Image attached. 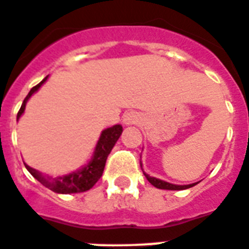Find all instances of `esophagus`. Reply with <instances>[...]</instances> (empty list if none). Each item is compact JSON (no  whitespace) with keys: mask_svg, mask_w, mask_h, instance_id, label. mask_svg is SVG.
<instances>
[{"mask_svg":"<svg viewBox=\"0 0 249 249\" xmlns=\"http://www.w3.org/2000/svg\"><path fill=\"white\" fill-rule=\"evenodd\" d=\"M124 123L126 125H131V124H138L139 120H141V116L139 114L135 111H129L124 115V118H123Z\"/></svg>","mask_w":249,"mask_h":249,"instance_id":"obj_1","label":"esophagus"}]
</instances>
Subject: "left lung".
Instances as JSON below:
<instances>
[{
    "label": "left lung",
    "mask_w": 249,
    "mask_h": 249,
    "mask_svg": "<svg viewBox=\"0 0 249 249\" xmlns=\"http://www.w3.org/2000/svg\"><path fill=\"white\" fill-rule=\"evenodd\" d=\"M142 166V164H141ZM144 173V176L147 177V179L149 181L152 185L154 186V187H157V189H162V190H186V189H190V187H192V186H195L196 183H192V185H173V183H168L166 182V181H162V179H158L156 178V177H150L149 175H147L145 172Z\"/></svg>",
    "instance_id": "1"
}]
</instances>
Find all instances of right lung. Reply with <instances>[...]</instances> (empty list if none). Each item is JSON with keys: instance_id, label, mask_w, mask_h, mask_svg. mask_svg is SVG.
<instances>
[{"instance_id": "add662e5", "label": "right lung", "mask_w": 249, "mask_h": 249, "mask_svg": "<svg viewBox=\"0 0 249 249\" xmlns=\"http://www.w3.org/2000/svg\"><path fill=\"white\" fill-rule=\"evenodd\" d=\"M48 77L41 81L40 83H37L36 86H34L33 89H30V92L28 93V96L25 97L24 102H22L21 107L18 112V119L22 115L25 110V105L28 100L30 99V96L39 89L41 85H43L45 81H47ZM121 133H123V126L121 125H114L112 128H107L102 131L101 137H100L99 142H97V145H96L95 154H93L92 160H89V163L86 167H83L82 170L78 171V172H73L68 176H62V177H49L43 175L39 171L34 170L29 167L28 164H25L26 170L35 177V178L44 185L45 187H48L49 190L54 192H58V194H76V192H83L89 190L91 187H93L97 181L100 179V177L102 176V172H104V168H105L106 160H107V156L110 154L111 149L114 148L115 143L118 142V139L120 138Z\"/></svg>"}]
</instances>
